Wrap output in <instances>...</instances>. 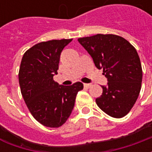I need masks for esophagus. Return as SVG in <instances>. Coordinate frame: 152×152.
<instances>
[{
    "label": "esophagus",
    "instance_id": "obj_1",
    "mask_svg": "<svg viewBox=\"0 0 152 152\" xmlns=\"http://www.w3.org/2000/svg\"><path fill=\"white\" fill-rule=\"evenodd\" d=\"M91 86H92V85H91V84H84V87H85V88H87V89L90 88Z\"/></svg>",
    "mask_w": 152,
    "mask_h": 152
}]
</instances>
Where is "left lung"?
<instances>
[{"label":"left lung","mask_w":152,"mask_h":152,"mask_svg":"<svg viewBox=\"0 0 152 152\" xmlns=\"http://www.w3.org/2000/svg\"><path fill=\"white\" fill-rule=\"evenodd\" d=\"M92 57L97 68L103 70L107 85L96 99L99 107L114 118L129 112L141 90L142 70L139 56L124 38L112 34H97L78 39Z\"/></svg>","instance_id":"8db88e82"}]
</instances>
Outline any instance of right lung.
I'll return each instance as SVG.
<instances>
[{
    "label": "right lung",
    "instance_id": "obj_1",
    "mask_svg": "<svg viewBox=\"0 0 152 152\" xmlns=\"http://www.w3.org/2000/svg\"><path fill=\"white\" fill-rule=\"evenodd\" d=\"M72 39L40 42L27 50L23 56L18 81L22 95L31 114L46 127L63 125L72 112L81 82L69 86L53 80L58 69L60 54Z\"/></svg>",
    "mask_w": 152,
    "mask_h": 152
}]
</instances>
